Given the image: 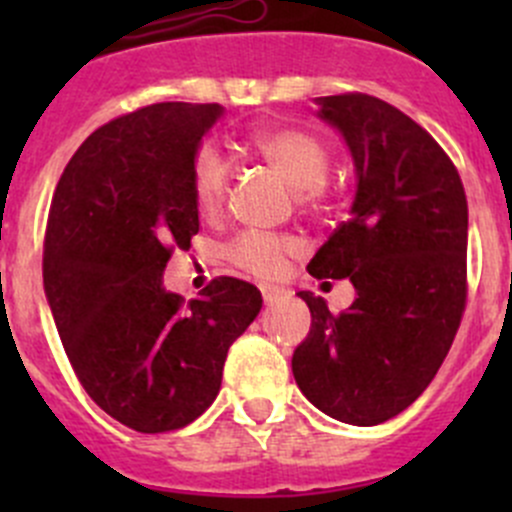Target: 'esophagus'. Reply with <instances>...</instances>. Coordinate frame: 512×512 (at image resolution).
<instances>
[{
	"instance_id": "obj_1",
	"label": "esophagus",
	"mask_w": 512,
	"mask_h": 512,
	"mask_svg": "<svg viewBox=\"0 0 512 512\" xmlns=\"http://www.w3.org/2000/svg\"><path fill=\"white\" fill-rule=\"evenodd\" d=\"M260 292H262V299H265V304H275V302H280V299H285V289H280V287H272V285H262L260 287Z\"/></svg>"
}]
</instances>
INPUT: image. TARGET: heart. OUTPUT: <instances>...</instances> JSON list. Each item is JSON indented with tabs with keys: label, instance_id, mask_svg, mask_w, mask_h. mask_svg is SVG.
I'll return each instance as SVG.
<instances>
[{
	"label": "heart",
	"instance_id": "1",
	"mask_svg": "<svg viewBox=\"0 0 512 512\" xmlns=\"http://www.w3.org/2000/svg\"><path fill=\"white\" fill-rule=\"evenodd\" d=\"M250 148L285 178L289 188L297 190V198L304 205H317L324 198V183L332 170V151L322 138L302 128H270L257 131L250 138ZM230 180V160L210 143L200 146L190 165V193L203 218L215 220L223 213ZM297 252L299 242L294 237L247 230L227 245V260L247 275L275 280L285 272L287 257Z\"/></svg>",
	"mask_w": 512,
	"mask_h": 512
}]
</instances>
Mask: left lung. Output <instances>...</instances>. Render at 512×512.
Instances as JSON below:
<instances>
[{"mask_svg": "<svg viewBox=\"0 0 512 512\" xmlns=\"http://www.w3.org/2000/svg\"><path fill=\"white\" fill-rule=\"evenodd\" d=\"M317 103L352 151L356 195L307 270L317 280L347 277L356 299L332 314L322 297L299 292L312 327L294 349L292 374L327 416L376 426L423 394L461 327L466 190L431 133L391 103L369 94Z\"/></svg>", "mask_w": 512, "mask_h": 512, "instance_id": "8db88e82", "label": "left lung"}]
</instances>
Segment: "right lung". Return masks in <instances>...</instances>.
<instances>
[{"instance_id":"1","label":"right lung","mask_w":512,"mask_h":512,"mask_svg":"<svg viewBox=\"0 0 512 512\" xmlns=\"http://www.w3.org/2000/svg\"><path fill=\"white\" fill-rule=\"evenodd\" d=\"M218 103H153L96 128L61 173L44 237V292L86 394L123 426L165 433L215 401L230 344L260 314L250 282L165 292L198 235L190 165Z\"/></svg>"}]
</instances>
